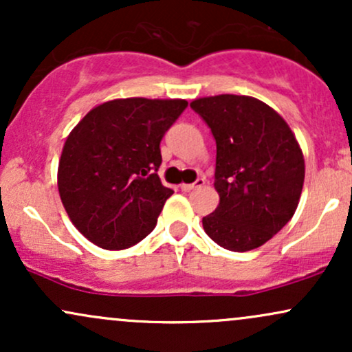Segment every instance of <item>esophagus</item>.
<instances>
[{"label":"esophagus","mask_w":352,"mask_h":352,"mask_svg":"<svg viewBox=\"0 0 352 352\" xmlns=\"http://www.w3.org/2000/svg\"><path fill=\"white\" fill-rule=\"evenodd\" d=\"M204 184H205V179H197L195 182H193V184H180V188L185 190V192H188V190L201 187Z\"/></svg>","instance_id":"34e87169"}]
</instances>
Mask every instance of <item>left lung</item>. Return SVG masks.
Instances as JSON below:
<instances>
[{
  "instance_id": "8db88e82",
  "label": "left lung",
  "mask_w": 352,
  "mask_h": 352,
  "mask_svg": "<svg viewBox=\"0 0 352 352\" xmlns=\"http://www.w3.org/2000/svg\"><path fill=\"white\" fill-rule=\"evenodd\" d=\"M190 107L217 142L220 204L201 218L205 233L230 252H250L292 220L305 184V157L286 120L250 96L200 98Z\"/></svg>"
}]
</instances>
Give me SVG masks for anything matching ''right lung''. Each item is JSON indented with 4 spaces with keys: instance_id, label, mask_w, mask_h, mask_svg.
Listing matches in <instances>:
<instances>
[{
    "instance_id": "right-lung-1",
    "label": "right lung",
    "mask_w": 352,
    "mask_h": 352,
    "mask_svg": "<svg viewBox=\"0 0 352 352\" xmlns=\"http://www.w3.org/2000/svg\"><path fill=\"white\" fill-rule=\"evenodd\" d=\"M185 99H114L92 107L64 142L58 190L76 228L104 250L139 243L173 190L157 175L160 140Z\"/></svg>"
}]
</instances>
